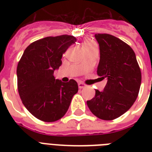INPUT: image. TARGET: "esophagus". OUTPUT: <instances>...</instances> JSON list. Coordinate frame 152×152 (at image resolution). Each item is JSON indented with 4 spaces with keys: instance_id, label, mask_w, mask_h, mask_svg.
<instances>
[{
    "instance_id": "34e87169",
    "label": "esophagus",
    "mask_w": 152,
    "mask_h": 152,
    "mask_svg": "<svg viewBox=\"0 0 152 152\" xmlns=\"http://www.w3.org/2000/svg\"><path fill=\"white\" fill-rule=\"evenodd\" d=\"M78 87H79V88H80V89H82V88H85L86 84H85V83H81V82H80V83H78Z\"/></svg>"
}]
</instances>
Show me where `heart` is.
I'll list each match as a JSON object with an SVG mask.
<instances>
[{
    "instance_id": "1",
    "label": "heart",
    "mask_w": 152,
    "mask_h": 152,
    "mask_svg": "<svg viewBox=\"0 0 152 152\" xmlns=\"http://www.w3.org/2000/svg\"><path fill=\"white\" fill-rule=\"evenodd\" d=\"M94 45H95V42L91 41V40H90V39H86V40H84V41L83 42V44H82V46H83V48L84 50H87V49L90 48V47H91V46H94Z\"/></svg>"
}]
</instances>
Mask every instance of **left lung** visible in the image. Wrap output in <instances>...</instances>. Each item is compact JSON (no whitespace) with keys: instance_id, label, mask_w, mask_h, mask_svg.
<instances>
[{"instance_id":"1","label":"left lung","mask_w":152,"mask_h":152,"mask_svg":"<svg viewBox=\"0 0 152 152\" xmlns=\"http://www.w3.org/2000/svg\"><path fill=\"white\" fill-rule=\"evenodd\" d=\"M99 45L97 74L106 78L103 91L95 90L87 101L91 113L102 120L119 118L133 105L141 84V72L134 51L128 44L109 34H95Z\"/></svg>"}]
</instances>
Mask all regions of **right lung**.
<instances>
[{
  "label": "right lung",
  "mask_w": 152,
  "mask_h": 152,
  "mask_svg": "<svg viewBox=\"0 0 152 152\" xmlns=\"http://www.w3.org/2000/svg\"><path fill=\"white\" fill-rule=\"evenodd\" d=\"M76 42L67 34L39 39L27 46L18 63L19 95L27 110L39 120L61 119L78 91L76 80L63 83L53 76L61 65L62 54Z\"/></svg>",
  "instance_id": "obj_1"
}]
</instances>
